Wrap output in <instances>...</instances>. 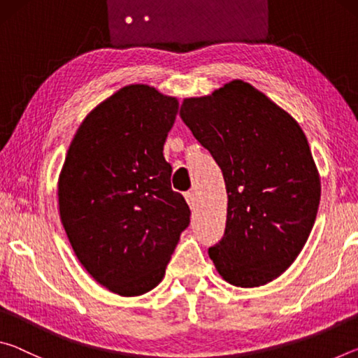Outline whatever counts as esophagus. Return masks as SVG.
Listing matches in <instances>:
<instances>
[{
	"mask_svg": "<svg viewBox=\"0 0 358 358\" xmlns=\"http://www.w3.org/2000/svg\"><path fill=\"white\" fill-rule=\"evenodd\" d=\"M185 199H186V202H187V205H189L191 210L196 208V196H194V192H186Z\"/></svg>",
	"mask_w": 358,
	"mask_h": 358,
	"instance_id": "esophagus-1",
	"label": "esophagus"
}]
</instances>
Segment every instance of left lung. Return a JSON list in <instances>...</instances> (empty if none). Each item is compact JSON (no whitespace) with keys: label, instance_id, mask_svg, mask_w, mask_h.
Segmentation results:
<instances>
[{"label":"left lung","instance_id":"8db88e82","mask_svg":"<svg viewBox=\"0 0 358 358\" xmlns=\"http://www.w3.org/2000/svg\"><path fill=\"white\" fill-rule=\"evenodd\" d=\"M180 115L226 181V232L208 250L217 273L237 287L276 280L301 252L319 208V171L305 132L243 80L186 98Z\"/></svg>","mask_w":358,"mask_h":358}]
</instances>
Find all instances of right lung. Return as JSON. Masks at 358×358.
Listing matches in <instances>:
<instances>
[{"label":"right lung","instance_id":"add662e5","mask_svg":"<svg viewBox=\"0 0 358 358\" xmlns=\"http://www.w3.org/2000/svg\"><path fill=\"white\" fill-rule=\"evenodd\" d=\"M178 99L126 85L78 126L58 177L59 220L78 262L121 296L150 292L189 226L162 148Z\"/></svg>","mask_w":358,"mask_h":358}]
</instances>
